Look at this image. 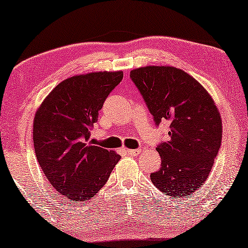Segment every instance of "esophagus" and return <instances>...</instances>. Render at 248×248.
I'll list each match as a JSON object with an SVG mask.
<instances>
[{"label":"esophagus","mask_w":248,"mask_h":248,"mask_svg":"<svg viewBox=\"0 0 248 248\" xmlns=\"http://www.w3.org/2000/svg\"><path fill=\"white\" fill-rule=\"evenodd\" d=\"M127 153L130 155V156H138V155L141 153L140 149H127Z\"/></svg>","instance_id":"34e87169"}]
</instances>
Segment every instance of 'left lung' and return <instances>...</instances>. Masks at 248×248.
<instances>
[{
    "label": "left lung",
    "mask_w": 248,
    "mask_h": 248,
    "mask_svg": "<svg viewBox=\"0 0 248 248\" xmlns=\"http://www.w3.org/2000/svg\"><path fill=\"white\" fill-rule=\"evenodd\" d=\"M148 109L169 124V140L156 149L159 170L150 175L161 193L187 197L208 178L221 142V117L208 91L184 70L147 65L130 71Z\"/></svg>",
    "instance_id": "left-lung-1"
}]
</instances>
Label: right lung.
Here are the masks:
<instances>
[{
    "label": "right lung",
    "mask_w": 248,
    "mask_h": 248,
    "mask_svg": "<svg viewBox=\"0 0 248 248\" xmlns=\"http://www.w3.org/2000/svg\"><path fill=\"white\" fill-rule=\"evenodd\" d=\"M123 71L90 72L58 84L36 110L33 143L40 167L70 201L88 202L108 180L120 155L89 142L106 98Z\"/></svg>",
    "instance_id": "add662e5"
}]
</instances>
